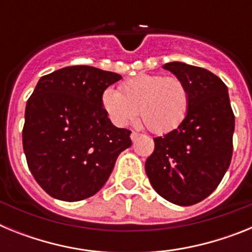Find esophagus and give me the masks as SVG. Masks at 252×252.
<instances>
[{
    "label": "esophagus",
    "instance_id": "1",
    "mask_svg": "<svg viewBox=\"0 0 252 252\" xmlns=\"http://www.w3.org/2000/svg\"><path fill=\"white\" fill-rule=\"evenodd\" d=\"M139 136H140L139 133H137V132H135V131H133V132H131V135H130L131 140H132L133 142H135V141H136L137 139H139Z\"/></svg>",
    "mask_w": 252,
    "mask_h": 252
}]
</instances>
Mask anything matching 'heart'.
<instances>
[{"mask_svg":"<svg viewBox=\"0 0 252 252\" xmlns=\"http://www.w3.org/2000/svg\"><path fill=\"white\" fill-rule=\"evenodd\" d=\"M101 102L116 126H127L140 113L151 131L165 133L183 122L189 94L179 78L139 74L125 82L120 92L113 88L104 90Z\"/></svg>","mask_w":252,"mask_h":252,"instance_id":"obj_1","label":"heart"}]
</instances>
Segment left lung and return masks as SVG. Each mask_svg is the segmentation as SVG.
<instances>
[{
  "instance_id": "1",
  "label": "left lung",
  "mask_w": 252,
  "mask_h": 252,
  "mask_svg": "<svg viewBox=\"0 0 252 252\" xmlns=\"http://www.w3.org/2000/svg\"><path fill=\"white\" fill-rule=\"evenodd\" d=\"M187 86L183 122L164 136L145 162L153 188L178 206L203 201L217 188L232 158L235 116L226 84L204 68L171 62L162 65Z\"/></svg>"
}]
</instances>
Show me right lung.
Listing matches in <instances>:
<instances>
[{"label":"right lung","instance_id":"right-lung-1","mask_svg":"<svg viewBox=\"0 0 252 252\" xmlns=\"http://www.w3.org/2000/svg\"><path fill=\"white\" fill-rule=\"evenodd\" d=\"M121 78L77 65L37 82L26 103L22 145L31 174L53 198L77 202L94 195L131 146V131L116 127L101 102Z\"/></svg>","mask_w":252,"mask_h":252}]
</instances>
